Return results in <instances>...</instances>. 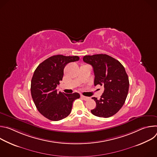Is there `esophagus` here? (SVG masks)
Instances as JSON below:
<instances>
[{
	"mask_svg": "<svg viewBox=\"0 0 157 157\" xmlns=\"http://www.w3.org/2000/svg\"><path fill=\"white\" fill-rule=\"evenodd\" d=\"M81 98L84 100V101H87L89 99V97H86V96H81Z\"/></svg>",
	"mask_w": 157,
	"mask_h": 157,
	"instance_id": "obj_1",
	"label": "esophagus"
}]
</instances>
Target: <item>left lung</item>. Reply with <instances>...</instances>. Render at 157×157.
Instances as JSON below:
<instances>
[{
	"mask_svg": "<svg viewBox=\"0 0 157 157\" xmlns=\"http://www.w3.org/2000/svg\"><path fill=\"white\" fill-rule=\"evenodd\" d=\"M83 61L91 64L94 73V86H104L100 99L92 98L96 107L91 113L99 117L107 118L116 114L127 98L129 81L123 65L115 58L105 54L86 55Z\"/></svg>",
	"mask_w": 157,
	"mask_h": 157,
	"instance_id": "1",
	"label": "left lung"
}]
</instances>
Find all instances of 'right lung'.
Masks as SVG:
<instances>
[{
    "label": "right lung",
    "instance_id": "obj_1",
    "mask_svg": "<svg viewBox=\"0 0 157 157\" xmlns=\"http://www.w3.org/2000/svg\"><path fill=\"white\" fill-rule=\"evenodd\" d=\"M79 59L78 56H52L41 63L34 71L31 81L32 97L38 110L50 121H58L68 116L73 101L80 98L78 93L65 94L56 90L65 66Z\"/></svg>",
    "mask_w": 157,
    "mask_h": 157
}]
</instances>
